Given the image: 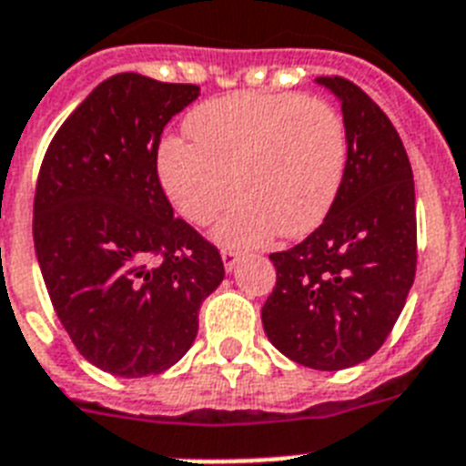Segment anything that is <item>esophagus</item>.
<instances>
[{
	"label": "esophagus",
	"instance_id": "1",
	"mask_svg": "<svg viewBox=\"0 0 466 466\" xmlns=\"http://www.w3.org/2000/svg\"><path fill=\"white\" fill-rule=\"evenodd\" d=\"M221 259H224V268L228 271V274L238 267V264H240V255L233 252V249H224V252H221Z\"/></svg>",
	"mask_w": 466,
	"mask_h": 466
}]
</instances>
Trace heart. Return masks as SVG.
Masks as SVG:
<instances>
[{"instance_id":"b5f03b06","label":"heart","mask_w":466,"mask_h":466,"mask_svg":"<svg viewBox=\"0 0 466 466\" xmlns=\"http://www.w3.org/2000/svg\"><path fill=\"white\" fill-rule=\"evenodd\" d=\"M192 142H161L164 192L190 224L217 226L224 245L255 248L279 230L307 236L336 202L348 167V133L336 106L295 92H238L187 116Z\"/></svg>"}]
</instances>
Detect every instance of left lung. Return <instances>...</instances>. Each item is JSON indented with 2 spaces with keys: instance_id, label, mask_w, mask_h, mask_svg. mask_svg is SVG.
Returning a JSON list of instances; mask_svg holds the SVG:
<instances>
[{
  "instance_id": "obj_1",
  "label": "left lung",
  "mask_w": 466,
  "mask_h": 466,
  "mask_svg": "<svg viewBox=\"0 0 466 466\" xmlns=\"http://www.w3.org/2000/svg\"><path fill=\"white\" fill-rule=\"evenodd\" d=\"M314 83L340 102L348 167L324 224L268 255L276 288L261 324L288 360L340 371L374 355L405 307L417 268L414 178L398 130L367 92L338 76Z\"/></svg>"
}]
</instances>
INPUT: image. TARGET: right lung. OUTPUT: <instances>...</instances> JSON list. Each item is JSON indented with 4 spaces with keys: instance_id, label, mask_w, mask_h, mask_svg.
I'll return each mask as SVG.
<instances>
[{
    "instance_id": "add662e5",
    "label": "right lung",
    "mask_w": 466,
    "mask_h": 466,
    "mask_svg": "<svg viewBox=\"0 0 466 466\" xmlns=\"http://www.w3.org/2000/svg\"><path fill=\"white\" fill-rule=\"evenodd\" d=\"M198 86L116 73L64 121L42 161L35 255L73 345L106 374L167 371L195 343L224 261L157 176L161 133Z\"/></svg>"
}]
</instances>
